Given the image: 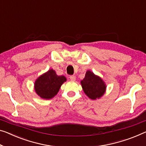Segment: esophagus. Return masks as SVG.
<instances>
[{"mask_svg": "<svg viewBox=\"0 0 146 146\" xmlns=\"http://www.w3.org/2000/svg\"><path fill=\"white\" fill-rule=\"evenodd\" d=\"M70 80L71 81H75L76 80V76H70Z\"/></svg>", "mask_w": 146, "mask_h": 146, "instance_id": "esophagus-1", "label": "esophagus"}]
</instances>
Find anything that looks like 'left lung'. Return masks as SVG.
Wrapping results in <instances>:
<instances>
[{"label":"left lung","mask_w":146,"mask_h":146,"mask_svg":"<svg viewBox=\"0 0 146 146\" xmlns=\"http://www.w3.org/2000/svg\"><path fill=\"white\" fill-rule=\"evenodd\" d=\"M81 84L84 93L93 100L101 97L106 90V85L101 78L89 70L87 71Z\"/></svg>","instance_id":"obj_1"}]
</instances>
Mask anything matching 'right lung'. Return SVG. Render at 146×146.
Instances as JSON below:
<instances>
[{
    "label": "right lung",
    "mask_w": 146,
    "mask_h": 146,
    "mask_svg": "<svg viewBox=\"0 0 146 146\" xmlns=\"http://www.w3.org/2000/svg\"><path fill=\"white\" fill-rule=\"evenodd\" d=\"M66 80L64 76H57L55 72L51 69L36 80L35 91L41 98L50 99L57 95L61 85Z\"/></svg>",
    "instance_id": "add662e5"
}]
</instances>
